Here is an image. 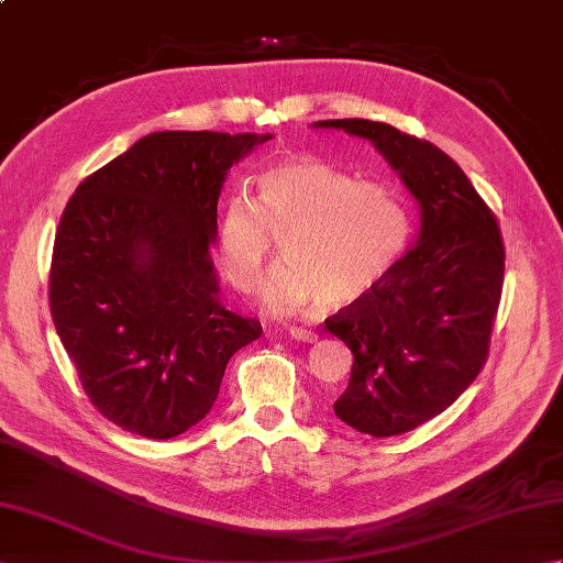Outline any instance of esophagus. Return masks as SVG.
Instances as JSON below:
<instances>
[{
	"mask_svg": "<svg viewBox=\"0 0 563 563\" xmlns=\"http://www.w3.org/2000/svg\"><path fill=\"white\" fill-rule=\"evenodd\" d=\"M290 339H295V341H302V343H314L319 336L314 331H309V329H300V327H290Z\"/></svg>",
	"mask_w": 563,
	"mask_h": 563,
	"instance_id": "1",
	"label": "esophagus"
}]
</instances>
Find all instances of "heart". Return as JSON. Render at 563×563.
<instances>
[{
    "label": "heart",
    "instance_id": "1",
    "mask_svg": "<svg viewBox=\"0 0 563 563\" xmlns=\"http://www.w3.org/2000/svg\"><path fill=\"white\" fill-rule=\"evenodd\" d=\"M280 239L283 261L261 300L273 314L349 307L375 288L404 254L411 218L399 190L357 181L341 166L297 157L256 178V198L234 194L214 227L218 261L236 290L251 292Z\"/></svg>",
    "mask_w": 563,
    "mask_h": 563
}]
</instances>
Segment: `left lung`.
Instances as JSON below:
<instances>
[{
  "instance_id": "left-lung-1",
  "label": "left lung",
  "mask_w": 563,
  "mask_h": 563,
  "mask_svg": "<svg viewBox=\"0 0 563 563\" xmlns=\"http://www.w3.org/2000/svg\"><path fill=\"white\" fill-rule=\"evenodd\" d=\"M369 140L421 208L418 242L363 300L327 319L353 353L345 426L401 435L442 413L486 363L504 290L498 222L445 152L387 123L319 121Z\"/></svg>"
}]
</instances>
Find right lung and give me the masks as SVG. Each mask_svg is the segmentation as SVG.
I'll list each match as a JSON object with an SVG mask.
<instances>
[{
  "instance_id": "right-lung-1",
  "label": "right lung",
  "mask_w": 563,
  "mask_h": 563,
  "mask_svg": "<svg viewBox=\"0 0 563 563\" xmlns=\"http://www.w3.org/2000/svg\"><path fill=\"white\" fill-rule=\"evenodd\" d=\"M271 135L164 130L84 178L59 220L51 314L89 401L169 440L208 416L261 321L220 302L210 258L232 164Z\"/></svg>"
}]
</instances>
